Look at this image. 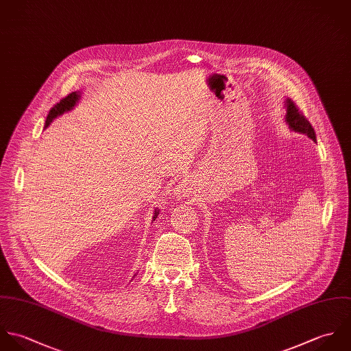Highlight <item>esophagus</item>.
Masks as SVG:
<instances>
[{"label":"esophagus","mask_w":351,"mask_h":351,"mask_svg":"<svg viewBox=\"0 0 351 351\" xmlns=\"http://www.w3.org/2000/svg\"><path fill=\"white\" fill-rule=\"evenodd\" d=\"M176 194L180 197H189L191 194V186L189 182H182L178 187H176Z\"/></svg>","instance_id":"34e87169"}]
</instances>
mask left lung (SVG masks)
Returning a JSON list of instances; mask_svg holds the SVG:
<instances>
[{
	"label": "left lung",
	"instance_id": "8db88e82",
	"mask_svg": "<svg viewBox=\"0 0 351 351\" xmlns=\"http://www.w3.org/2000/svg\"><path fill=\"white\" fill-rule=\"evenodd\" d=\"M286 122L290 126L291 130L306 134L309 138L316 141V134H315V129L312 128V125L309 123V121L305 118V115L300 111L298 106H295L294 101L289 100L286 101Z\"/></svg>",
	"mask_w": 351,
	"mask_h": 351
}]
</instances>
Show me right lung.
<instances>
[{
    "instance_id": "obj_1",
    "label": "right lung",
    "mask_w": 351,
    "mask_h": 351,
    "mask_svg": "<svg viewBox=\"0 0 351 351\" xmlns=\"http://www.w3.org/2000/svg\"><path fill=\"white\" fill-rule=\"evenodd\" d=\"M78 97H80V93H77V92H71L69 93L68 96H65L64 99H61L50 111H49V115H47V119H46V125H45V128H47L51 122H53V119L54 118H57L58 115H61V114H64L65 111H69L71 110L73 107H74V104L78 101ZM157 213L158 211L154 210V217L153 218H157ZM136 277V276H134Z\"/></svg>"
}]
</instances>
